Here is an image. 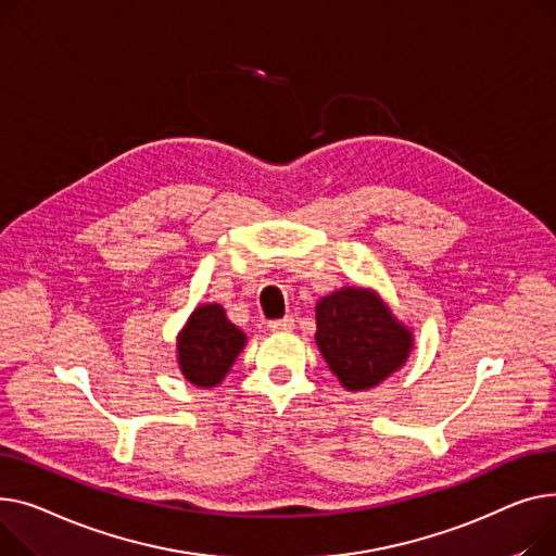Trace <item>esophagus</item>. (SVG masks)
I'll return each mask as SVG.
<instances>
[{"mask_svg": "<svg viewBox=\"0 0 556 556\" xmlns=\"http://www.w3.org/2000/svg\"><path fill=\"white\" fill-rule=\"evenodd\" d=\"M293 318L291 316H285V318H278V320H269V330L271 332H291L293 330Z\"/></svg>", "mask_w": 556, "mask_h": 556, "instance_id": "34e87169", "label": "esophagus"}]
</instances>
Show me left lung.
Instances as JSON below:
<instances>
[{"label": "left lung", "instance_id": "1", "mask_svg": "<svg viewBox=\"0 0 556 556\" xmlns=\"http://www.w3.org/2000/svg\"><path fill=\"white\" fill-rule=\"evenodd\" d=\"M316 343L348 390H366L395 372L413 337L372 291L345 287L316 305Z\"/></svg>", "mask_w": 556, "mask_h": 556}]
</instances>
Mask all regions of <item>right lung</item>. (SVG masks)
Returning a JSON list of instances; mask_svg holds the SVG:
<instances>
[{
  "instance_id": "right-lung-1",
  "label": "right lung",
  "mask_w": 556,
  "mask_h": 556,
  "mask_svg": "<svg viewBox=\"0 0 556 556\" xmlns=\"http://www.w3.org/2000/svg\"><path fill=\"white\" fill-rule=\"evenodd\" d=\"M244 345V334L228 323L219 305H202L192 312L179 334V368L194 386H217Z\"/></svg>"
}]
</instances>
